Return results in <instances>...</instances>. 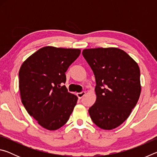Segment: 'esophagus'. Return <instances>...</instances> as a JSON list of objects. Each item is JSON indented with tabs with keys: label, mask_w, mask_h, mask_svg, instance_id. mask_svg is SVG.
<instances>
[{
	"label": "esophagus",
	"mask_w": 157,
	"mask_h": 157,
	"mask_svg": "<svg viewBox=\"0 0 157 157\" xmlns=\"http://www.w3.org/2000/svg\"><path fill=\"white\" fill-rule=\"evenodd\" d=\"M85 94H86V92L82 91L81 93H78V94H77V96H78V98H79V99H81V98H82L84 96Z\"/></svg>",
	"instance_id": "1"
}]
</instances>
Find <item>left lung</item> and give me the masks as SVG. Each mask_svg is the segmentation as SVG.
Segmentation results:
<instances>
[{"label": "left lung", "instance_id": "8db88e82", "mask_svg": "<svg viewBox=\"0 0 157 157\" xmlns=\"http://www.w3.org/2000/svg\"><path fill=\"white\" fill-rule=\"evenodd\" d=\"M82 55L96 82V101L89 109L91 120L101 129H115L127 120L139 99V65L117 48L84 49Z\"/></svg>", "mask_w": 157, "mask_h": 157}]
</instances>
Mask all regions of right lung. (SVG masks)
<instances>
[{"label":"right lung","mask_w":157,"mask_h":157,"mask_svg":"<svg viewBox=\"0 0 157 157\" xmlns=\"http://www.w3.org/2000/svg\"><path fill=\"white\" fill-rule=\"evenodd\" d=\"M79 49L41 48L21 65L19 90L26 111L44 128L59 129L68 121L78 97L65 86L66 71Z\"/></svg>","instance_id":"add662e5"}]
</instances>
